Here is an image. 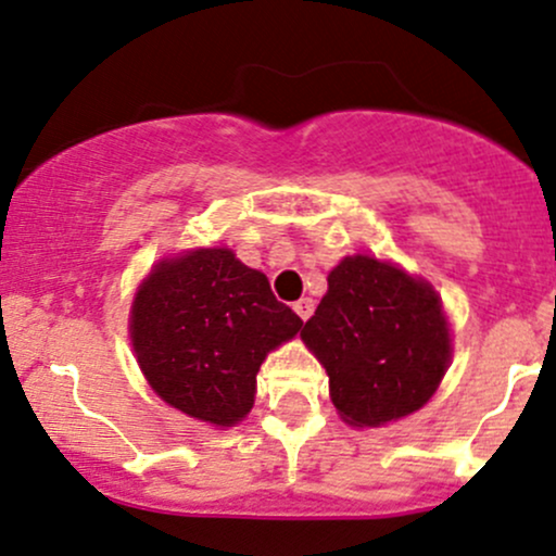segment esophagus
<instances>
[{
  "instance_id": "obj_1",
  "label": "esophagus",
  "mask_w": 556,
  "mask_h": 556,
  "mask_svg": "<svg viewBox=\"0 0 556 556\" xmlns=\"http://www.w3.org/2000/svg\"><path fill=\"white\" fill-rule=\"evenodd\" d=\"M312 309H315V302H312V299H299V302L294 304V312L299 317H302V320H307V317L312 315Z\"/></svg>"
}]
</instances>
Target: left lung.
I'll return each mask as SVG.
<instances>
[{
    "label": "left lung",
    "instance_id": "8db88e82",
    "mask_svg": "<svg viewBox=\"0 0 556 556\" xmlns=\"http://www.w3.org/2000/svg\"><path fill=\"white\" fill-rule=\"evenodd\" d=\"M302 341L326 367L339 415L357 428L417 413L452 357L433 286L367 254L344 257L330 270Z\"/></svg>",
    "mask_w": 556,
    "mask_h": 556
}]
</instances>
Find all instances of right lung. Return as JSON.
<instances>
[{"instance_id": "add662e5", "label": "right lung", "mask_w": 556, "mask_h": 556, "mask_svg": "<svg viewBox=\"0 0 556 556\" xmlns=\"http://www.w3.org/2000/svg\"><path fill=\"white\" fill-rule=\"evenodd\" d=\"M302 317L230 249H191L152 267L130 307V344L162 402L212 426L244 420L267 352Z\"/></svg>"}]
</instances>
